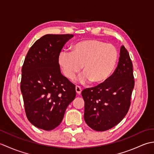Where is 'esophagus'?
Masks as SVG:
<instances>
[{
    "label": "esophagus",
    "instance_id": "1",
    "mask_svg": "<svg viewBox=\"0 0 154 154\" xmlns=\"http://www.w3.org/2000/svg\"><path fill=\"white\" fill-rule=\"evenodd\" d=\"M75 91H76V93L77 94H80L81 91H82V89H81V88L79 86H76L75 87Z\"/></svg>",
    "mask_w": 154,
    "mask_h": 154
}]
</instances>
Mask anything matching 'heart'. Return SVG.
Returning a JSON list of instances; mask_svg holds the SVG:
<instances>
[{
    "instance_id": "heart-1",
    "label": "heart",
    "mask_w": 154,
    "mask_h": 154,
    "mask_svg": "<svg viewBox=\"0 0 154 154\" xmlns=\"http://www.w3.org/2000/svg\"><path fill=\"white\" fill-rule=\"evenodd\" d=\"M119 60V51L114 45L99 40L77 42L71 47V53L65 51L58 55L57 61L63 75L73 80L81 69V82L90 81L101 85L112 76Z\"/></svg>"
}]
</instances>
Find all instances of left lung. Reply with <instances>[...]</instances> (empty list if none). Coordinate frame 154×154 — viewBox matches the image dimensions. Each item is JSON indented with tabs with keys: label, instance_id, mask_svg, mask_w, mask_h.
<instances>
[{
	"label": "left lung",
	"instance_id": "8db88e82",
	"mask_svg": "<svg viewBox=\"0 0 154 154\" xmlns=\"http://www.w3.org/2000/svg\"><path fill=\"white\" fill-rule=\"evenodd\" d=\"M134 87L132 63L122 45L118 66L110 79L81 92L87 125L96 131H105L117 125L129 110Z\"/></svg>",
	"mask_w": 154,
	"mask_h": 154
}]
</instances>
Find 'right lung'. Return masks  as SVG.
<instances>
[{"instance_id": "right-lung-1", "label": "right lung", "mask_w": 154, "mask_h": 154, "mask_svg": "<svg viewBox=\"0 0 154 154\" xmlns=\"http://www.w3.org/2000/svg\"><path fill=\"white\" fill-rule=\"evenodd\" d=\"M73 34H46L30 48L22 68L20 89L28 120L51 130L60 125L75 96V86L61 73L57 57Z\"/></svg>"}]
</instances>
